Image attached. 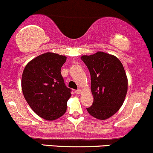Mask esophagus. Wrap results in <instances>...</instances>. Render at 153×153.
Returning a JSON list of instances; mask_svg holds the SVG:
<instances>
[{
    "label": "esophagus",
    "instance_id": "obj_1",
    "mask_svg": "<svg viewBox=\"0 0 153 153\" xmlns=\"http://www.w3.org/2000/svg\"><path fill=\"white\" fill-rule=\"evenodd\" d=\"M80 93H81V89H77V90L75 91V94H80Z\"/></svg>",
    "mask_w": 153,
    "mask_h": 153
}]
</instances>
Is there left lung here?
Returning a JSON list of instances; mask_svg holds the SVG:
<instances>
[{
	"label": "left lung",
	"instance_id": "obj_1",
	"mask_svg": "<svg viewBox=\"0 0 153 153\" xmlns=\"http://www.w3.org/2000/svg\"><path fill=\"white\" fill-rule=\"evenodd\" d=\"M81 59L90 72L94 96L88 112L101 120L109 118L122 106L127 95L128 82L124 67L117 57L103 52L83 55Z\"/></svg>",
	"mask_w": 153,
	"mask_h": 153
}]
</instances>
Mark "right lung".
Listing matches in <instances>:
<instances>
[{
  "instance_id": "1",
  "label": "right lung",
  "mask_w": 153,
  "mask_h": 153,
  "mask_svg": "<svg viewBox=\"0 0 153 153\" xmlns=\"http://www.w3.org/2000/svg\"><path fill=\"white\" fill-rule=\"evenodd\" d=\"M65 56L47 52L33 59L23 72L22 88L28 104L47 120H54L65 113L71 89L65 85L61 68Z\"/></svg>"
}]
</instances>
